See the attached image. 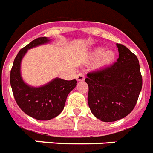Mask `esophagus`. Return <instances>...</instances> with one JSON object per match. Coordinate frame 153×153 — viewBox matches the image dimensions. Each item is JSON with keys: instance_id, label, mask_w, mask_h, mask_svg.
<instances>
[{"instance_id": "1", "label": "esophagus", "mask_w": 153, "mask_h": 153, "mask_svg": "<svg viewBox=\"0 0 153 153\" xmlns=\"http://www.w3.org/2000/svg\"><path fill=\"white\" fill-rule=\"evenodd\" d=\"M76 79L78 82H83L85 80V75L82 73H79L76 76Z\"/></svg>"}]
</instances>
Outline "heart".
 Masks as SVG:
<instances>
[{
  "instance_id": "heart-1",
  "label": "heart",
  "mask_w": 153,
  "mask_h": 153,
  "mask_svg": "<svg viewBox=\"0 0 153 153\" xmlns=\"http://www.w3.org/2000/svg\"><path fill=\"white\" fill-rule=\"evenodd\" d=\"M116 57V53L112 50H106L103 47H96L91 53V58L97 60L96 67L103 68L113 64Z\"/></svg>"
}]
</instances>
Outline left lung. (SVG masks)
Wrapping results in <instances>:
<instances>
[{
    "mask_svg": "<svg viewBox=\"0 0 153 153\" xmlns=\"http://www.w3.org/2000/svg\"><path fill=\"white\" fill-rule=\"evenodd\" d=\"M119 58L105 69L87 74L88 103L97 119L112 122L131 112L142 90L139 61L122 44L117 43Z\"/></svg>",
    "mask_w": 153,
    "mask_h": 153,
    "instance_id": "left-lung-1",
    "label": "left lung"
}]
</instances>
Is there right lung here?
Instances as JSON below:
<instances>
[{"label":"right lung","instance_id":"1","mask_svg":"<svg viewBox=\"0 0 153 153\" xmlns=\"http://www.w3.org/2000/svg\"><path fill=\"white\" fill-rule=\"evenodd\" d=\"M51 39L39 37L20 50L10 74V82L17 104L27 115L39 120H48L62 112L67 96L77 85L75 79L67 81L55 78L47 84L34 87L25 83L21 74L22 60L28 50L51 43Z\"/></svg>","mask_w":153,"mask_h":153}]
</instances>
